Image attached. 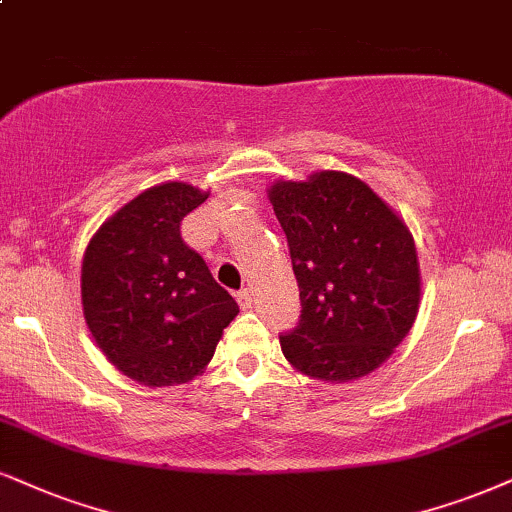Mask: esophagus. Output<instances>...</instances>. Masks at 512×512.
I'll return each instance as SVG.
<instances>
[{"mask_svg": "<svg viewBox=\"0 0 512 512\" xmlns=\"http://www.w3.org/2000/svg\"><path fill=\"white\" fill-rule=\"evenodd\" d=\"M237 301H239V306L244 308V311H249V308H251V289H239Z\"/></svg>", "mask_w": 512, "mask_h": 512, "instance_id": "obj_1", "label": "esophagus"}]
</instances>
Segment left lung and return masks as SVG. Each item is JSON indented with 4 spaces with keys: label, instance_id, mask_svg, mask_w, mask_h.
I'll use <instances>...</instances> for the list:
<instances>
[{
    "label": "left lung",
    "instance_id": "8db88e82",
    "mask_svg": "<svg viewBox=\"0 0 512 512\" xmlns=\"http://www.w3.org/2000/svg\"><path fill=\"white\" fill-rule=\"evenodd\" d=\"M268 197L301 299L299 323L280 334L285 358L325 382L380 368L420 304L418 251L406 223L365 182L339 170L275 182Z\"/></svg>",
    "mask_w": 512,
    "mask_h": 512
}]
</instances>
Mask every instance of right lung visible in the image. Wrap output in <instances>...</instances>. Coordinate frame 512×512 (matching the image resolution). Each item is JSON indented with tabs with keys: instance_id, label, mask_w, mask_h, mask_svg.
<instances>
[{
	"instance_id": "add662e5",
	"label": "right lung",
	"mask_w": 512,
	"mask_h": 512,
	"mask_svg": "<svg viewBox=\"0 0 512 512\" xmlns=\"http://www.w3.org/2000/svg\"><path fill=\"white\" fill-rule=\"evenodd\" d=\"M206 192L163 182L99 227L82 258V313L104 356L130 380L173 387L199 375L237 301L213 280L180 223Z\"/></svg>"
}]
</instances>
